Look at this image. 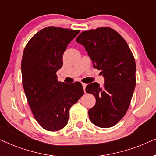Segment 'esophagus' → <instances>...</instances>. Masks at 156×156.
I'll list each match as a JSON object with an SVG mask.
<instances>
[{
  "label": "esophagus",
  "mask_w": 156,
  "mask_h": 156,
  "mask_svg": "<svg viewBox=\"0 0 156 156\" xmlns=\"http://www.w3.org/2000/svg\"><path fill=\"white\" fill-rule=\"evenodd\" d=\"M82 86H83V89H84V91H85V89H86L87 84H84V83H82Z\"/></svg>",
  "instance_id": "34e87169"
}]
</instances>
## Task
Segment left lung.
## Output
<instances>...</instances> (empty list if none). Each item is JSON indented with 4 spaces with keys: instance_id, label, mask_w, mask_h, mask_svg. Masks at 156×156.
<instances>
[{
    "instance_id": "1",
    "label": "left lung",
    "mask_w": 156,
    "mask_h": 156,
    "mask_svg": "<svg viewBox=\"0 0 156 156\" xmlns=\"http://www.w3.org/2000/svg\"><path fill=\"white\" fill-rule=\"evenodd\" d=\"M76 41L84 47L94 67L101 70L105 82L101 87L97 82L86 87L96 98L89 119L97 126H114L126 113L136 87L133 53L122 36L109 27L82 32Z\"/></svg>"
}]
</instances>
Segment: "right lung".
<instances>
[{"label":"right lung","instance_id":"1","mask_svg":"<svg viewBox=\"0 0 156 156\" xmlns=\"http://www.w3.org/2000/svg\"><path fill=\"white\" fill-rule=\"evenodd\" d=\"M79 33L78 30L44 27L29 40L23 51V89L35 120L47 131L63 129L71 106L84 94L80 82H60L56 74L62 67L67 44Z\"/></svg>","mask_w":156,"mask_h":156}]
</instances>
